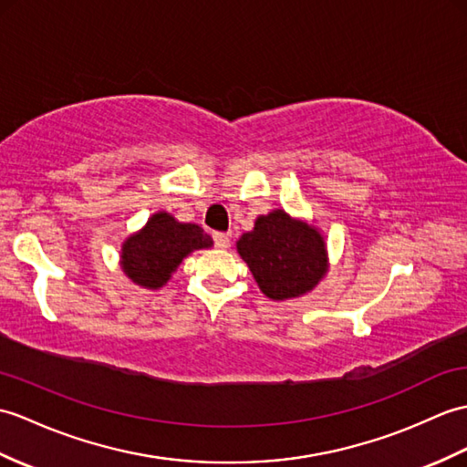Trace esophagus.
Returning <instances> with one entry per match:
<instances>
[{
    "mask_svg": "<svg viewBox=\"0 0 467 467\" xmlns=\"http://www.w3.org/2000/svg\"><path fill=\"white\" fill-rule=\"evenodd\" d=\"M213 238H214V246H216V248H221V251H226V248L231 246V238H229V234H224V233H214V234H213Z\"/></svg>",
    "mask_w": 467,
    "mask_h": 467,
    "instance_id": "obj_1",
    "label": "esophagus"
}]
</instances>
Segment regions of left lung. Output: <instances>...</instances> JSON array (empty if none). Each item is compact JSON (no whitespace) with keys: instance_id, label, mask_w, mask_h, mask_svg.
Returning <instances> with one entry per match:
<instances>
[{"instance_id":"obj_1","label":"left lung","mask_w":467,"mask_h":467,"mask_svg":"<svg viewBox=\"0 0 467 467\" xmlns=\"http://www.w3.org/2000/svg\"><path fill=\"white\" fill-rule=\"evenodd\" d=\"M236 253L260 292L276 302L308 295L330 266L322 233L283 209L256 216L254 229L236 241Z\"/></svg>"}]
</instances>
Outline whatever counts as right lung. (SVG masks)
<instances>
[{
	"label": "right lung",
	"instance_id": "add662e5",
	"mask_svg": "<svg viewBox=\"0 0 467 467\" xmlns=\"http://www.w3.org/2000/svg\"><path fill=\"white\" fill-rule=\"evenodd\" d=\"M213 238L199 224L181 223L167 211L149 216L140 231L129 234L119 253L125 276L140 288L165 286L182 258L201 248H211Z\"/></svg>",
	"mask_w": 467,
	"mask_h": 467
}]
</instances>
